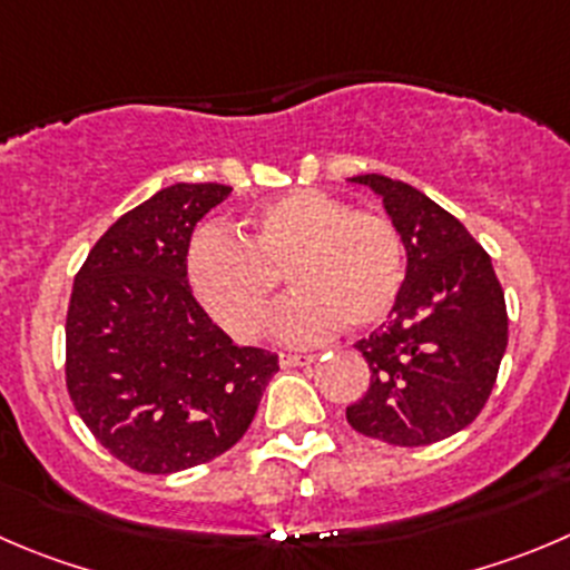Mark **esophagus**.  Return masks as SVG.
<instances>
[{
	"label": "esophagus",
	"instance_id": "obj_1",
	"mask_svg": "<svg viewBox=\"0 0 570 570\" xmlns=\"http://www.w3.org/2000/svg\"><path fill=\"white\" fill-rule=\"evenodd\" d=\"M281 365L284 368H295V365H309L315 363V354H281Z\"/></svg>",
	"mask_w": 570,
	"mask_h": 570
}]
</instances>
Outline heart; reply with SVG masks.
<instances>
[{
    "label": "heart",
    "mask_w": 570,
    "mask_h": 570,
    "mask_svg": "<svg viewBox=\"0 0 570 570\" xmlns=\"http://www.w3.org/2000/svg\"><path fill=\"white\" fill-rule=\"evenodd\" d=\"M185 275L202 309L236 340L267 326L284 275L295 295L275 315V334L312 343L337 323L357 332L385 321L405 286V247L380 213L297 188L249 210L238 238L196 233Z\"/></svg>",
    "instance_id": "heart-1"
}]
</instances>
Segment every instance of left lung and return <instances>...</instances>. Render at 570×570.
<instances>
[{
    "mask_svg": "<svg viewBox=\"0 0 570 570\" xmlns=\"http://www.w3.org/2000/svg\"><path fill=\"white\" fill-rule=\"evenodd\" d=\"M351 183L382 196L407 269L387 323L354 345L371 385L345 419L387 444H435L475 422L498 380L509 340L501 281L487 249L422 190L382 174Z\"/></svg>",
    "mask_w": 570,
    "mask_h": 570,
    "instance_id": "1",
    "label": "left lung"
}]
</instances>
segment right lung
Segmentation results:
<instances>
[{
  "label": "right lung",
  "instance_id": "right-lung-1",
  "mask_svg": "<svg viewBox=\"0 0 570 570\" xmlns=\"http://www.w3.org/2000/svg\"><path fill=\"white\" fill-rule=\"evenodd\" d=\"M233 188L177 183L124 213L89 249L67 309V391L95 439L148 475L227 453L278 371L233 345L196 303L185 255Z\"/></svg>",
  "mask_w": 570,
  "mask_h": 570
}]
</instances>
